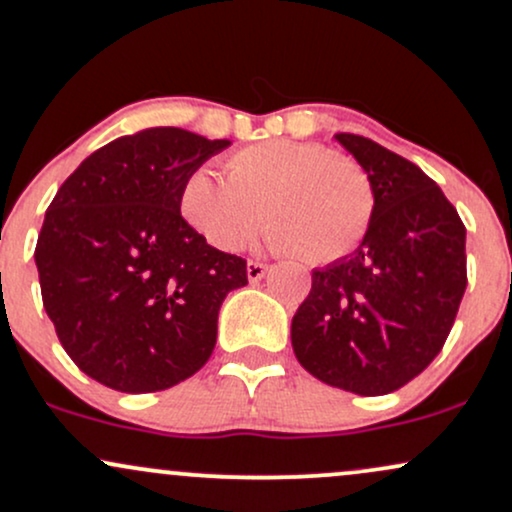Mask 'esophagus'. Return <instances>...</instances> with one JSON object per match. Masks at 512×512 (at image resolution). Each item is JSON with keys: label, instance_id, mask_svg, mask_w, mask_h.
Wrapping results in <instances>:
<instances>
[{"label": "esophagus", "instance_id": "obj_1", "mask_svg": "<svg viewBox=\"0 0 512 512\" xmlns=\"http://www.w3.org/2000/svg\"><path fill=\"white\" fill-rule=\"evenodd\" d=\"M266 273H268L266 263H261V261L246 263V278H249V283H258V280H261Z\"/></svg>", "mask_w": 512, "mask_h": 512}]
</instances>
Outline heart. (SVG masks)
<instances>
[{
    "mask_svg": "<svg viewBox=\"0 0 512 512\" xmlns=\"http://www.w3.org/2000/svg\"><path fill=\"white\" fill-rule=\"evenodd\" d=\"M179 210L212 249H244L263 220L266 241L312 266L341 261L365 239L375 188L355 159L319 142L263 140L229 154L225 179L198 169L183 181Z\"/></svg>",
    "mask_w": 512,
    "mask_h": 512,
    "instance_id": "obj_1",
    "label": "heart"
}]
</instances>
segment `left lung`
<instances>
[{
    "label": "left lung",
    "mask_w": 512,
    "mask_h": 512,
    "mask_svg": "<svg viewBox=\"0 0 512 512\" xmlns=\"http://www.w3.org/2000/svg\"><path fill=\"white\" fill-rule=\"evenodd\" d=\"M370 176L375 217L353 254L312 271L292 317V350L309 375L360 396L404 387L433 363L467 290V229L416 164L338 132Z\"/></svg>",
    "instance_id": "8db88e82"
}]
</instances>
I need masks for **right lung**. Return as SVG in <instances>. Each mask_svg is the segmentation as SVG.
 Listing matches in <instances>:
<instances>
[{
    "label": "right lung",
    "mask_w": 512,
    "mask_h": 512,
    "mask_svg": "<svg viewBox=\"0 0 512 512\" xmlns=\"http://www.w3.org/2000/svg\"><path fill=\"white\" fill-rule=\"evenodd\" d=\"M229 145L147 128L96 149L57 191L36 244L40 295L91 380L162 392L208 363L222 302L249 278L244 258L186 225L179 193Z\"/></svg>",
    "instance_id": "add662e5"
}]
</instances>
